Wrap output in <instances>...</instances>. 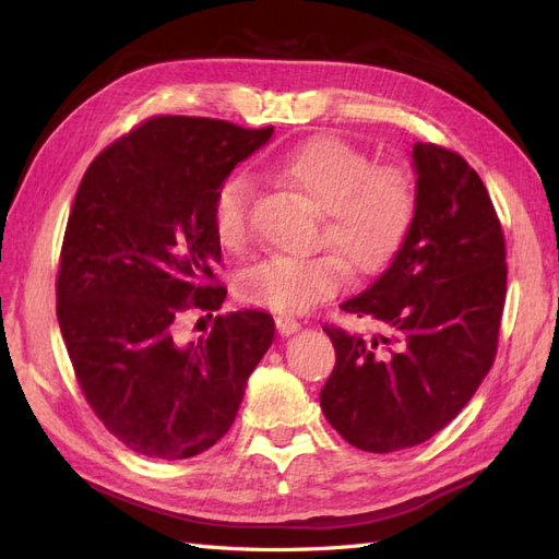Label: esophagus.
I'll list each match as a JSON object with an SVG mask.
<instances>
[{
  "instance_id": "34e87169",
  "label": "esophagus",
  "mask_w": 559,
  "mask_h": 559,
  "mask_svg": "<svg viewBox=\"0 0 559 559\" xmlns=\"http://www.w3.org/2000/svg\"><path fill=\"white\" fill-rule=\"evenodd\" d=\"M276 329H278L281 336H290V334H295V331L300 329V322L295 317L281 314V317H276Z\"/></svg>"
}]
</instances>
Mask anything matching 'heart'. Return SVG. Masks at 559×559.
<instances>
[{"instance_id":"obj_1","label":"heart","mask_w":559,"mask_h":559,"mask_svg":"<svg viewBox=\"0 0 559 559\" xmlns=\"http://www.w3.org/2000/svg\"><path fill=\"white\" fill-rule=\"evenodd\" d=\"M271 175L324 213L317 245L331 254L269 257L249 266L237 293L247 305L278 314L307 312L334 298L346 269L358 276L384 269L406 240L418 206L415 177L382 163L338 136H317L271 165ZM211 225L228 252L252 242V182L242 173L223 180L211 204Z\"/></svg>"}]
</instances>
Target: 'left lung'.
I'll return each instance as SVG.
<instances>
[{"label": "left lung", "mask_w": 559, "mask_h": 559, "mask_svg": "<svg viewBox=\"0 0 559 559\" xmlns=\"http://www.w3.org/2000/svg\"><path fill=\"white\" fill-rule=\"evenodd\" d=\"M418 206L391 266L341 305L382 329L326 324L334 372L319 394L331 427L372 454L423 444L490 372L507 298V247L492 199L456 151L413 146Z\"/></svg>", "instance_id": "obj_1"}]
</instances>
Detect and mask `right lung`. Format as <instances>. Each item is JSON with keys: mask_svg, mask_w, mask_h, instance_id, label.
I'll return each mask as SVG.
<instances>
[{"mask_svg": "<svg viewBox=\"0 0 559 559\" xmlns=\"http://www.w3.org/2000/svg\"><path fill=\"white\" fill-rule=\"evenodd\" d=\"M273 127L158 115L120 136L76 189L57 273V322L98 420L136 454L189 459L230 430L273 341L271 314H218L182 343L187 312L213 317L221 242L211 204Z\"/></svg>", "mask_w": 559, "mask_h": 559, "instance_id": "obj_1", "label": "right lung"}]
</instances>
